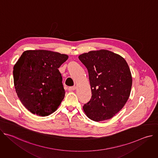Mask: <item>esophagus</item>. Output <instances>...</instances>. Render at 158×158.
<instances>
[{
  "label": "esophagus",
  "instance_id": "1",
  "mask_svg": "<svg viewBox=\"0 0 158 158\" xmlns=\"http://www.w3.org/2000/svg\"><path fill=\"white\" fill-rule=\"evenodd\" d=\"M68 89H69V91H74V90L76 89V86H71V87H69L68 88Z\"/></svg>",
  "mask_w": 158,
  "mask_h": 158
}]
</instances>
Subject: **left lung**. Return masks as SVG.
Masks as SVG:
<instances>
[{
	"mask_svg": "<svg viewBox=\"0 0 158 158\" xmlns=\"http://www.w3.org/2000/svg\"><path fill=\"white\" fill-rule=\"evenodd\" d=\"M89 73L92 97L83 106L86 116L99 122L114 117L127 101L132 87L126 60L107 50L93 51L79 56Z\"/></svg>",
	"mask_w": 158,
	"mask_h": 158,
	"instance_id": "8db88e82",
	"label": "left lung"
}]
</instances>
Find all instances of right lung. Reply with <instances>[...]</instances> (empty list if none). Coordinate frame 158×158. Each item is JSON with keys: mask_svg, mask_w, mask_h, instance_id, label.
Returning a JSON list of instances; mask_svg holds the SVG:
<instances>
[{"mask_svg": "<svg viewBox=\"0 0 158 158\" xmlns=\"http://www.w3.org/2000/svg\"><path fill=\"white\" fill-rule=\"evenodd\" d=\"M68 56L46 50L24 51L14 66L15 91L20 101L34 114L47 116L64 98L62 77L58 68Z\"/></svg>", "mask_w": 158, "mask_h": 158, "instance_id": "add662e5", "label": "right lung"}]
</instances>
